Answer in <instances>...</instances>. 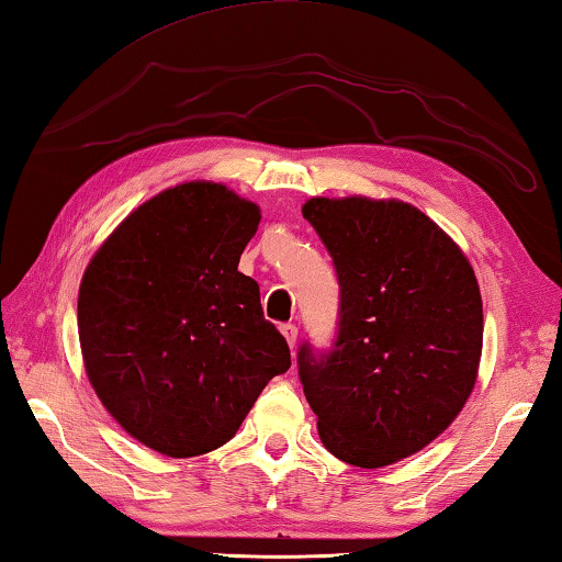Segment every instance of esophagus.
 <instances>
[{
  "mask_svg": "<svg viewBox=\"0 0 562 562\" xmlns=\"http://www.w3.org/2000/svg\"><path fill=\"white\" fill-rule=\"evenodd\" d=\"M281 333H283V338H286V342H289L291 348L296 346V340H299V328L293 326V323H283V326H281Z\"/></svg>",
  "mask_w": 562,
  "mask_h": 562,
  "instance_id": "1",
  "label": "esophagus"
}]
</instances>
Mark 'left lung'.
Listing matches in <instances>:
<instances>
[{"instance_id": "8db88e82", "label": "left lung", "mask_w": 562, "mask_h": 562, "mask_svg": "<svg viewBox=\"0 0 562 562\" xmlns=\"http://www.w3.org/2000/svg\"><path fill=\"white\" fill-rule=\"evenodd\" d=\"M303 216L336 266L333 346L299 348V378L333 457L380 469L425 449L476 382L484 308L459 246L395 200L313 196Z\"/></svg>"}]
</instances>
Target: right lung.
<instances>
[{"label":"right lung","instance_id":"obj_1","mask_svg":"<svg viewBox=\"0 0 562 562\" xmlns=\"http://www.w3.org/2000/svg\"><path fill=\"white\" fill-rule=\"evenodd\" d=\"M259 222V206L224 184H177L137 206L83 273L88 380L117 425L160 454L226 445L266 382L291 368L259 283L239 271Z\"/></svg>","mask_w":562,"mask_h":562}]
</instances>
